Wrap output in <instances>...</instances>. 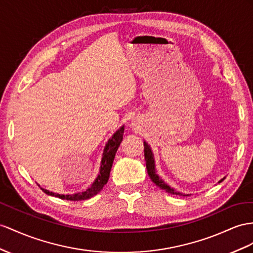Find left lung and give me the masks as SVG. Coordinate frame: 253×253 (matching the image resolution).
<instances>
[{
  "label": "left lung",
  "instance_id": "left-lung-1",
  "mask_svg": "<svg viewBox=\"0 0 253 253\" xmlns=\"http://www.w3.org/2000/svg\"><path fill=\"white\" fill-rule=\"evenodd\" d=\"M144 157H145V161H146V169H147V173H148V176L152 179V182L158 186L160 189L165 190L166 192L170 193V194H176V196H183V197H187L188 194H184V193H180L174 190L173 188H171L170 186H168L163 179H161L157 174H156V170H155V161H154V157H153V153L150 145H148L146 142H144ZM223 179L220 180L219 183H221Z\"/></svg>",
  "mask_w": 253,
  "mask_h": 253
}]
</instances>
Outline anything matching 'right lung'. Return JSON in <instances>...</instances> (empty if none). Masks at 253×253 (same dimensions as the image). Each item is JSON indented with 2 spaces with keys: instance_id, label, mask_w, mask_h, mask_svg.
I'll return each mask as SVG.
<instances>
[{
  "instance_id": "obj_1",
  "label": "right lung",
  "mask_w": 253,
  "mask_h": 253,
  "mask_svg": "<svg viewBox=\"0 0 253 253\" xmlns=\"http://www.w3.org/2000/svg\"><path fill=\"white\" fill-rule=\"evenodd\" d=\"M123 133H124V126L121 127L119 130L112 135V138L108 141V143L106 144V147H105V151H103V154H102L101 166H100L98 176H97L92 186H90L89 188H87L85 191L78 192L75 194H57L54 192H50L47 189H43V188H41V189L46 194H49V196L60 198L62 200H68V201H81V200H86L94 197L95 194L100 192L103 187H105V185L108 183L110 171H111L112 164L115 157V153L118 151L120 144L122 143Z\"/></svg>"
}]
</instances>
